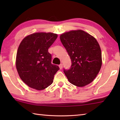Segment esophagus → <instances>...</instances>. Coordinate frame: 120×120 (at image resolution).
Returning <instances> with one entry per match:
<instances>
[{
	"label": "esophagus",
	"mask_w": 120,
	"mask_h": 120,
	"mask_svg": "<svg viewBox=\"0 0 120 120\" xmlns=\"http://www.w3.org/2000/svg\"><path fill=\"white\" fill-rule=\"evenodd\" d=\"M59 67L60 70H61L62 68V67H63V64H60L59 65Z\"/></svg>",
	"instance_id": "obj_1"
}]
</instances>
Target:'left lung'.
Wrapping results in <instances>:
<instances>
[{
  "mask_svg": "<svg viewBox=\"0 0 120 120\" xmlns=\"http://www.w3.org/2000/svg\"><path fill=\"white\" fill-rule=\"evenodd\" d=\"M72 61L70 70H64L69 82L82 87L92 82L102 65L101 47L92 35L82 30H71L60 35Z\"/></svg>",
  "mask_w": 120,
  "mask_h": 120,
  "instance_id": "8db88e82",
  "label": "left lung"
}]
</instances>
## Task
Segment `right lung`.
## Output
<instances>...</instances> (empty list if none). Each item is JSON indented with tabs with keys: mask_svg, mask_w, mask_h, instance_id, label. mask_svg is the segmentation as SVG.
I'll use <instances>...</instances> for the list:
<instances>
[{
	"mask_svg": "<svg viewBox=\"0 0 120 120\" xmlns=\"http://www.w3.org/2000/svg\"><path fill=\"white\" fill-rule=\"evenodd\" d=\"M57 37L52 32H36L27 35L20 43L15 64L20 78L29 87L42 90L52 83L59 68L52 64L48 49Z\"/></svg>",
	"mask_w": 120,
	"mask_h": 120,
	"instance_id": "right-lung-1",
	"label": "right lung"
}]
</instances>
